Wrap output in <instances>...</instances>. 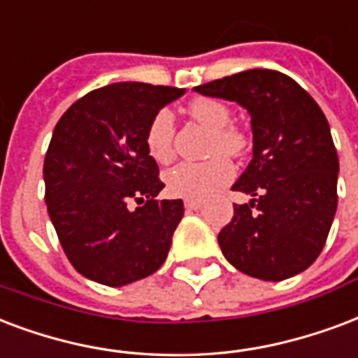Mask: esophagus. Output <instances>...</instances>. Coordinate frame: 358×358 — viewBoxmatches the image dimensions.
Masks as SVG:
<instances>
[{"label": "esophagus", "instance_id": "34e87169", "mask_svg": "<svg viewBox=\"0 0 358 358\" xmlns=\"http://www.w3.org/2000/svg\"><path fill=\"white\" fill-rule=\"evenodd\" d=\"M184 206L187 210H199L203 206V201H197V199H187L184 203Z\"/></svg>", "mask_w": 358, "mask_h": 358}]
</instances>
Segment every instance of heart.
<instances>
[{"label":"heart","mask_w":358,"mask_h":358,"mask_svg":"<svg viewBox=\"0 0 358 358\" xmlns=\"http://www.w3.org/2000/svg\"><path fill=\"white\" fill-rule=\"evenodd\" d=\"M187 113L193 120L214 131L208 161H180L165 173V185L173 197L180 199H206L214 191L227 185L234 176V167L225 154L238 155L248 146V138L240 129L231 124V110L215 99L199 97L187 106ZM174 116L167 108H161L150 120L144 135L148 154L155 161H169L173 155Z\"/></svg>","instance_id":"heart-1"}]
</instances>
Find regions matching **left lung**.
Listing matches in <instances>:
<instances>
[{
  "mask_svg": "<svg viewBox=\"0 0 358 358\" xmlns=\"http://www.w3.org/2000/svg\"><path fill=\"white\" fill-rule=\"evenodd\" d=\"M195 92L236 101L252 116L253 159L233 189L253 199L234 204L217 234L223 255L264 282L300 274L319 257L338 206L340 165L323 110L280 71H242Z\"/></svg>",
  "mask_w": 358,
  "mask_h": 358,
  "instance_id": "1",
  "label": "left lung"
}]
</instances>
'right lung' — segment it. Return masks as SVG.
<instances>
[{
	"mask_svg": "<svg viewBox=\"0 0 358 358\" xmlns=\"http://www.w3.org/2000/svg\"><path fill=\"white\" fill-rule=\"evenodd\" d=\"M184 92L110 84L75 101L54 127L43 167L46 208L84 278L122 287L165 263L184 203L155 199L165 184L144 135L154 114ZM131 200L141 206L129 210Z\"/></svg>",
	"mask_w": 358,
	"mask_h": 358,
	"instance_id": "add662e5",
	"label": "right lung"
}]
</instances>
